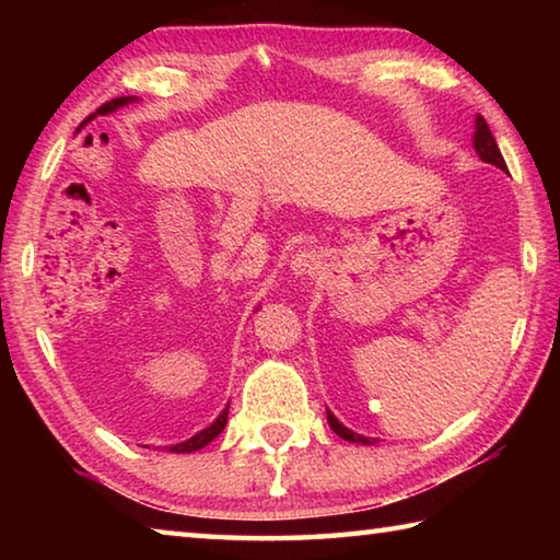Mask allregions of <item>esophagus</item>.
<instances>
[{
  "label": "esophagus",
  "mask_w": 560,
  "mask_h": 560,
  "mask_svg": "<svg viewBox=\"0 0 560 560\" xmlns=\"http://www.w3.org/2000/svg\"><path fill=\"white\" fill-rule=\"evenodd\" d=\"M318 267H320V257L311 249L293 254V259H291V271L299 273V277H303V273H314Z\"/></svg>",
  "instance_id": "esophagus-1"
}]
</instances>
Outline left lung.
Returning a JSON list of instances; mask_svg holds the SVG:
<instances>
[{"instance_id": "obj_1", "label": "left lung", "mask_w": 560, "mask_h": 560, "mask_svg": "<svg viewBox=\"0 0 560 560\" xmlns=\"http://www.w3.org/2000/svg\"><path fill=\"white\" fill-rule=\"evenodd\" d=\"M474 128H477V130H474V150H477V155L489 165H494L499 170H506V163H504V158H501V150L497 145L494 136H491L487 120L477 116V126H474ZM328 424H330V430H334L338 438H343L346 442H358V444H373L375 442L371 438H363V434H355L353 430H348L346 424H340L336 420V415H330V410H328Z\"/></svg>"}]
</instances>
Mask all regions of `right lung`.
I'll list each match as a JSON object with an SVG mask.
<instances>
[{
  "label": "right lung",
  "mask_w": 560,
  "mask_h": 560,
  "mask_svg": "<svg viewBox=\"0 0 560 560\" xmlns=\"http://www.w3.org/2000/svg\"><path fill=\"white\" fill-rule=\"evenodd\" d=\"M132 101H138V98H136V96H120V98L106 101V103H103V106H101L96 113H93L91 118H96V116H108V113L118 110L120 106H128V103H132ZM226 415H230V405L224 407L222 415L217 417V420L210 424V428H205L202 432L192 434V438H189V440L179 442V444H173V447H165V450L175 452V454H187V452H197V450H202L205 444H210V442L217 438V434H220V432L224 430V424H226Z\"/></svg>",
  "instance_id": "add662e5"
}]
</instances>
